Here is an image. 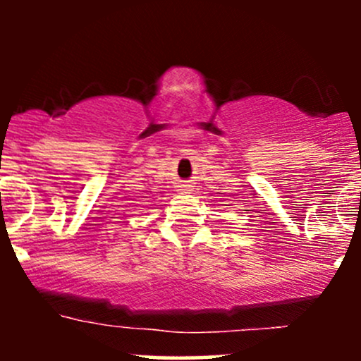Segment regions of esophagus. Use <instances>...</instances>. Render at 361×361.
<instances>
[{
	"instance_id": "34e87169",
	"label": "esophagus",
	"mask_w": 361,
	"mask_h": 361,
	"mask_svg": "<svg viewBox=\"0 0 361 361\" xmlns=\"http://www.w3.org/2000/svg\"><path fill=\"white\" fill-rule=\"evenodd\" d=\"M178 192L188 193V192H192V186H190V185H180V186H178Z\"/></svg>"
}]
</instances>
